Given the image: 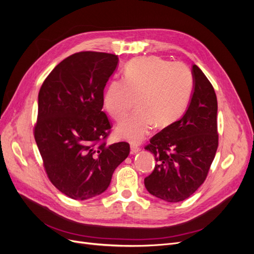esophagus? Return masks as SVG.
<instances>
[{
    "mask_svg": "<svg viewBox=\"0 0 254 254\" xmlns=\"http://www.w3.org/2000/svg\"><path fill=\"white\" fill-rule=\"evenodd\" d=\"M139 151H140V147H137V146L134 144H131V146H130V153L134 155V153L139 152Z\"/></svg>",
    "mask_w": 254,
    "mask_h": 254,
    "instance_id": "esophagus-1",
    "label": "esophagus"
}]
</instances>
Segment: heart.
<instances>
[{
    "instance_id": "b5f03b06",
    "label": "heart",
    "mask_w": 254,
    "mask_h": 254,
    "mask_svg": "<svg viewBox=\"0 0 254 254\" xmlns=\"http://www.w3.org/2000/svg\"><path fill=\"white\" fill-rule=\"evenodd\" d=\"M193 90V75L182 63L160 57L136 58L127 64L123 79L112 80L103 95V106L117 122L135 107L140 110L117 128L119 136L132 143L145 139L157 124L165 128L180 119Z\"/></svg>"
}]
</instances>
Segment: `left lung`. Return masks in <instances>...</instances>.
Listing matches in <instances>:
<instances>
[{"mask_svg": "<svg viewBox=\"0 0 254 254\" xmlns=\"http://www.w3.org/2000/svg\"><path fill=\"white\" fill-rule=\"evenodd\" d=\"M194 92L183 117L153 135L145 149L157 164L144 179L151 195L167 202L186 200L204 182L218 147L217 98L196 64Z\"/></svg>", "mask_w": 254, "mask_h": 254, "instance_id": "left-lung-1", "label": "left lung"}]
</instances>
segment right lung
Returning <instances> with one entry per match:
<instances>
[{
  "instance_id": "1",
  "label": "right lung",
  "mask_w": 254,
  "mask_h": 254,
  "mask_svg": "<svg viewBox=\"0 0 254 254\" xmlns=\"http://www.w3.org/2000/svg\"><path fill=\"white\" fill-rule=\"evenodd\" d=\"M118 63L113 54H73L50 73L38 95L34 134L45 172L75 200L104 193L129 155L128 143L104 142L111 129L102 111L104 89Z\"/></svg>"
}]
</instances>
